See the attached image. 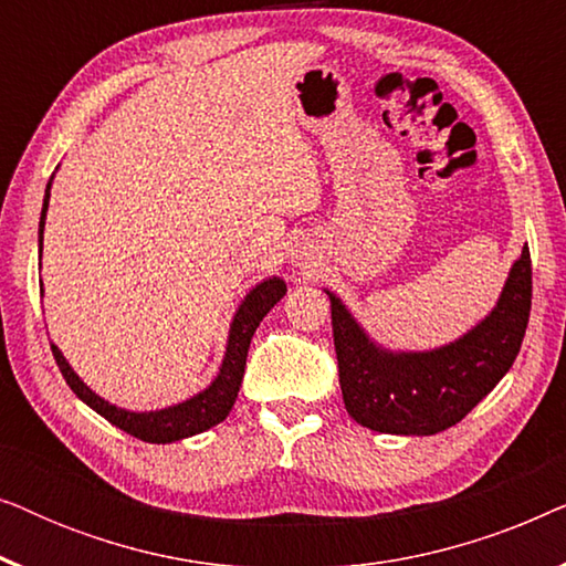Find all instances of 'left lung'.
<instances>
[{
  "label": "left lung",
  "instance_id": "8db88e82",
  "mask_svg": "<svg viewBox=\"0 0 566 566\" xmlns=\"http://www.w3.org/2000/svg\"><path fill=\"white\" fill-rule=\"evenodd\" d=\"M531 289L525 244L492 312L459 339L432 350L378 345L343 298L324 289L347 415L389 436H436L453 428L513 368L528 327Z\"/></svg>",
  "mask_w": 566,
  "mask_h": 566
}]
</instances>
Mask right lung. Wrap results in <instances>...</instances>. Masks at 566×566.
Returning a JSON list of instances; mask_svg holds the SVG:
<instances>
[{
  "instance_id": "1",
  "label": "right lung",
  "mask_w": 566,
  "mask_h": 566,
  "mask_svg": "<svg viewBox=\"0 0 566 566\" xmlns=\"http://www.w3.org/2000/svg\"><path fill=\"white\" fill-rule=\"evenodd\" d=\"M51 182L53 177L49 180V185H45L41 223H38V252H43V229H45V213H49ZM285 291H289L285 289V281L277 275L265 277V281H260L254 289H250V293L242 298V304L237 306L234 319L229 324L227 353H223L219 374H216L213 381L208 384L203 391L192 394L190 399L177 401V405H169L165 409L130 412V409L111 405V401L92 391L90 386L76 376V370L69 366L64 353H61L53 343H51V350H53V358H56L61 376L66 378V384L72 386V391L84 401V405L95 409L99 417H105V420L115 424V428H120L123 432H128V436L144 440V443H175V440L192 438L198 436V432L211 430L213 424L227 420V415L231 412V407H234L237 401L239 386H242L247 350H250L254 329L260 327V322L265 319L270 308L285 296Z\"/></svg>"
}]
</instances>
